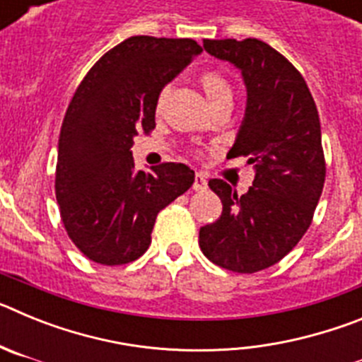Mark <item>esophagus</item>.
<instances>
[{
  "label": "esophagus",
  "instance_id": "obj_1",
  "mask_svg": "<svg viewBox=\"0 0 362 362\" xmlns=\"http://www.w3.org/2000/svg\"><path fill=\"white\" fill-rule=\"evenodd\" d=\"M206 187H209V181L204 179L203 174H196V177H194V185H192V188L194 190H206Z\"/></svg>",
  "mask_w": 362,
  "mask_h": 362
}]
</instances>
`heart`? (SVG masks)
I'll return each instance as SVG.
<instances>
[{
  "mask_svg": "<svg viewBox=\"0 0 362 362\" xmlns=\"http://www.w3.org/2000/svg\"><path fill=\"white\" fill-rule=\"evenodd\" d=\"M199 83L203 86V90L206 94V98H209V101L212 103V107L221 103V101H225V99H232V86H230L228 79L223 74L216 72V70H206V72H203L199 76ZM168 94H170V86H163L158 95V101H156L158 110L163 108Z\"/></svg>",
  "mask_w": 362,
  "mask_h": 362,
  "instance_id": "obj_1",
  "label": "heart"
}]
</instances>
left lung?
I'll use <instances>...</instances> for the list:
<instances>
[{
	"instance_id": "1",
	"label": "left lung",
	"mask_w": 362,
	"mask_h": 362,
	"mask_svg": "<svg viewBox=\"0 0 362 362\" xmlns=\"http://www.w3.org/2000/svg\"><path fill=\"white\" fill-rule=\"evenodd\" d=\"M203 47L241 70L246 110L228 156L248 158L255 177L243 196L210 179L223 212L199 230V246L217 267L254 274L279 263L312 223L326 175L317 107L299 70L264 41L204 40Z\"/></svg>"
}]
</instances>
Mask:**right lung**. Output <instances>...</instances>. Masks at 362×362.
Here are the masks:
<instances>
[{"instance_id": "add662e5", "label": "right lung", "mask_w": 362, "mask_h": 362, "mask_svg": "<svg viewBox=\"0 0 362 362\" xmlns=\"http://www.w3.org/2000/svg\"><path fill=\"white\" fill-rule=\"evenodd\" d=\"M203 52L194 40L132 36L108 50L74 94L59 134L56 199L83 255L116 267L141 257L158 214L194 183L183 163L136 170L134 137L156 129L166 83Z\"/></svg>"}]
</instances>
